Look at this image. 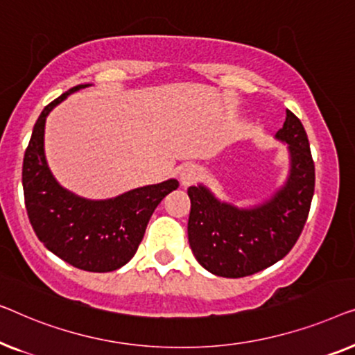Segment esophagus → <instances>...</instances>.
Wrapping results in <instances>:
<instances>
[{
  "label": "esophagus",
  "instance_id": "1",
  "mask_svg": "<svg viewBox=\"0 0 355 355\" xmlns=\"http://www.w3.org/2000/svg\"><path fill=\"white\" fill-rule=\"evenodd\" d=\"M198 177H199V171L194 166H184L182 168V172H180V180H182L184 187H188V184L196 182Z\"/></svg>",
  "mask_w": 355,
  "mask_h": 355
}]
</instances>
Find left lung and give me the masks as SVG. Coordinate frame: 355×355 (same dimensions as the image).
<instances>
[{"mask_svg":"<svg viewBox=\"0 0 355 355\" xmlns=\"http://www.w3.org/2000/svg\"><path fill=\"white\" fill-rule=\"evenodd\" d=\"M277 139L288 144L291 168L284 187L261 206L239 209L218 201L202 184L188 188L189 246L214 275L241 278L261 272L286 256L301 236L315 188V166L306 130L291 111Z\"/></svg>","mask_w":355,"mask_h":355,"instance_id":"obj_1","label":"left lung"}]
</instances>
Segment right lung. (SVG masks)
I'll return each instance as SVG.
<instances>
[{
    "mask_svg": "<svg viewBox=\"0 0 355 355\" xmlns=\"http://www.w3.org/2000/svg\"><path fill=\"white\" fill-rule=\"evenodd\" d=\"M85 87L62 93L40 114L24 156V198L33 232L49 251L80 270L112 272L135 256L154 209L178 182L171 178L104 201L80 198L56 182L44 157V122L54 106Z\"/></svg>",
    "mask_w": 355,
    "mask_h": 355,
    "instance_id": "right-lung-1",
    "label": "right lung"
}]
</instances>
